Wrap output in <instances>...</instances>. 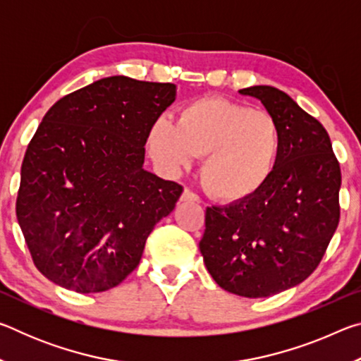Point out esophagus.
<instances>
[{"label": "esophagus", "mask_w": 361, "mask_h": 361, "mask_svg": "<svg viewBox=\"0 0 361 361\" xmlns=\"http://www.w3.org/2000/svg\"><path fill=\"white\" fill-rule=\"evenodd\" d=\"M180 200L181 202H200V199L197 197V195L189 191V189H185V191H183Z\"/></svg>", "instance_id": "34e87169"}]
</instances>
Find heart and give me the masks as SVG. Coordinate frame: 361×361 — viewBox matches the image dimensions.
Segmentation results:
<instances>
[{"label": "heart", "mask_w": 361, "mask_h": 361, "mask_svg": "<svg viewBox=\"0 0 361 361\" xmlns=\"http://www.w3.org/2000/svg\"><path fill=\"white\" fill-rule=\"evenodd\" d=\"M149 152L169 172L202 156L200 180L221 202H242L271 180L282 152V130L272 114L215 97L189 102L176 126L157 119L148 135Z\"/></svg>", "instance_id": "b5f03b06"}]
</instances>
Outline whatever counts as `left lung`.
Listing matches in <instances>:
<instances>
[{
  "label": "left lung",
  "mask_w": 361,
  "mask_h": 361,
  "mask_svg": "<svg viewBox=\"0 0 361 361\" xmlns=\"http://www.w3.org/2000/svg\"><path fill=\"white\" fill-rule=\"evenodd\" d=\"M239 94L276 118L282 152L258 194L207 209L199 248L223 290L267 298L304 282L322 261L339 223L341 169L325 127L288 94L271 85Z\"/></svg>",
  "instance_id": "left-lung-1"
}]
</instances>
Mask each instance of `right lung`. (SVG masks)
I'll list each match as a JSON object with an SVG mask.
<instances>
[{
  "instance_id": "obj_1",
  "label": "right lung",
  "mask_w": 361,
  "mask_h": 361,
  "mask_svg": "<svg viewBox=\"0 0 361 361\" xmlns=\"http://www.w3.org/2000/svg\"><path fill=\"white\" fill-rule=\"evenodd\" d=\"M176 85L109 76L42 118L20 170L17 221L35 266L76 293L119 285L183 188L143 169L149 130Z\"/></svg>"
}]
</instances>
